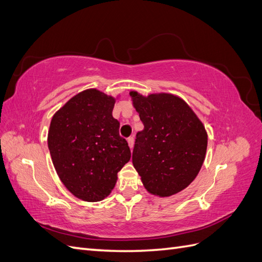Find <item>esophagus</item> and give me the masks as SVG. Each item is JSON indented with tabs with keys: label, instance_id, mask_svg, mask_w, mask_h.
Masks as SVG:
<instances>
[{
	"label": "esophagus",
	"instance_id": "obj_1",
	"mask_svg": "<svg viewBox=\"0 0 262 262\" xmlns=\"http://www.w3.org/2000/svg\"><path fill=\"white\" fill-rule=\"evenodd\" d=\"M126 142H128V145H129V147L132 149V148H133V143H134V140H133V138H128V139H126Z\"/></svg>",
	"mask_w": 262,
	"mask_h": 262
}]
</instances>
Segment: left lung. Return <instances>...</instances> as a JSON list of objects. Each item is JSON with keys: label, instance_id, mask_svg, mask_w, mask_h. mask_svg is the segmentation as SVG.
Segmentation results:
<instances>
[{"label": "left lung", "instance_id": "1", "mask_svg": "<svg viewBox=\"0 0 262 262\" xmlns=\"http://www.w3.org/2000/svg\"><path fill=\"white\" fill-rule=\"evenodd\" d=\"M144 129L138 132L132 163L146 191L167 198L186 189L204 162L208 133L202 121L177 95L129 93Z\"/></svg>", "mask_w": 262, "mask_h": 262}]
</instances>
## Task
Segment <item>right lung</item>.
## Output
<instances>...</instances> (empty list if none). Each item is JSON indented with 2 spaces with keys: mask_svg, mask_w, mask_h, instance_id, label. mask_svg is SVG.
<instances>
[{
  "mask_svg": "<svg viewBox=\"0 0 262 262\" xmlns=\"http://www.w3.org/2000/svg\"><path fill=\"white\" fill-rule=\"evenodd\" d=\"M116 97L96 89L77 93L53 115L48 131L51 160L62 184L86 202L104 200L118 171L130 161L113 117Z\"/></svg>",
  "mask_w": 262,
  "mask_h": 262,
  "instance_id": "add662e5",
  "label": "right lung"
}]
</instances>
